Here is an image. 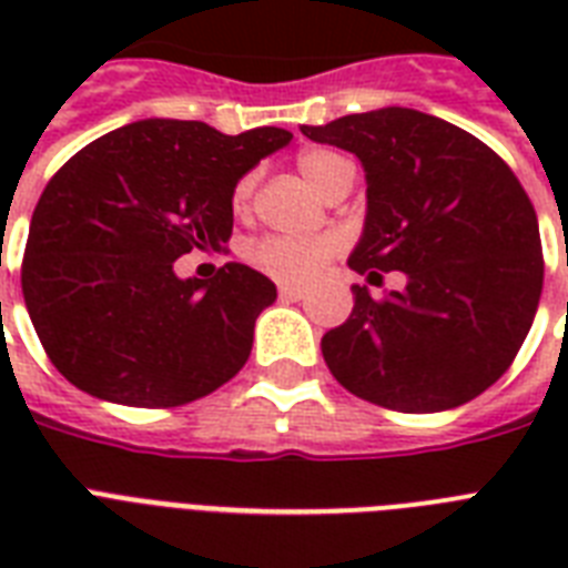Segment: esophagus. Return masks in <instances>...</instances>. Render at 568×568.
Masks as SVG:
<instances>
[{"label": "esophagus", "instance_id": "34e87169", "mask_svg": "<svg viewBox=\"0 0 568 568\" xmlns=\"http://www.w3.org/2000/svg\"><path fill=\"white\" fill-rule=\"evenodd\" d=\"M303 294H306V288H301V285H280L283 301H303Z\"/></svg>", "mask_w": 568, "mask_h": 568}]
</instances>
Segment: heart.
Returning <instances> with one entry per match:
<instances>
[{
    "label": "heart",
    "mask_w": 568,
    "mask_h": 568,
    "mask_svg": "<svg viewBox=\"0 0 568 568\" xmlns=\"http://www.w3.org/2000/svg\"><path fill=\"white\" fill-rule=\"evenodd\" d=\"M342 164H345V159L336 153H327V150H312V153L301 155L303 176L318 191L333 180V173ZM253 189H256V176H244L235 185L232 203H235L239 212L247 209ZM336 235H265V239L250 244L247 258L250 265L271 276V280H280V283H310L312 276H318L329 258L336 256Z\"/></svg>",
    "instance_id": "1"
}]
</instances>
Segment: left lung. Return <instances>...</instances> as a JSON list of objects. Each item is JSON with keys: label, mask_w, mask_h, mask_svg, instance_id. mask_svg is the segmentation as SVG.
<instances>
[{"label": "left lung", "mask_w": 568, "mask_h": 568, "mask_svg": "<svg viewBox=\"0 0 568 568\" xmlns=\"http://www.w3.org/2000/svg\"><path fill=\"white\" fill-rule=\"evenodd\" d=\"M365 168V230L347 265L400 292L354 285V312L321 338L333 377L397 413H442L501 377L542 294L537 212L516 173L484 141L415 109L301 126Z\"/></svg>", "instance_id": "1"}]
</instances>
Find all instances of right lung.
<instances>
[{"instance_id":"1","label":"right lung","mask_w":568,"mask_h":568,"mask_svg":"<svg viewBox=\"0 0 568 568\" xmlns=\"http://www.w3.org/2000/svg\"><path fill=\"white\" fill-rule=\"evenodd\" d=\"M292 132L223 135L200 120H138L79 150L31 214L22 297L58 372L123 406H182L244 368L276 285L230 262L212 283L173 262L223 250L232 194Z\"/></svg>"}]
</instances>
